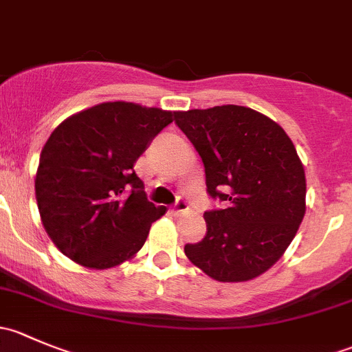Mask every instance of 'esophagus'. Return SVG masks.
<instances>
[{"label":"esophagus","mask_w":352,"mask_h":352,"mask_svg":"<svg viewBox=\"0 0 352 352\" xmlns=\"http://www.w3.org/2000/svg\"><path fill=\"white\" fill-rule=\"evenodd\" d=\"M186 211H189V204H187L186 199L179 197V199H177L175 204L172 206V212H175V214H180V212H186Z\"/></svg>","instance_id":"1"}]
</instances>
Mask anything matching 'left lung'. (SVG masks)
<instances>
[{
	"label": "left lung",
	"mask_w": 352,
	"mask_h": 352,
	"mask_svg": "<svg viewBox=\"0 0 352 352\" xmlns=\"http://www.w3.org/2000/svg\"><path fill=\"white\" fill-rule=\"evenodd\" d=\"M206 168L211 197L206 235L184 247L219 283H243L271 269L293 242L307 211V179L293 141L278 122L242 105L175 112Z\"/></svg>",
	"instance_id": "left-lung-1"
}]
</instances>
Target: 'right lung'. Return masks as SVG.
<instances>
[{
  "instance_id": "obj_1",
  "label": "right lung",
  "mask_w": 352,
  "mask_h": 352,
  "mask_svg": "<svg viewBox=\"0 0 352 352\" xmlns=\"http://www.w3.org/2000/svg\"><path fill=\"white\" fill-rule=\"evenodd\" d=\"M173 119L170 110L104 102L52 131L38 160L35 199L49 239L67 258L102 271L141 250L166 208L148 201L133 166Z\"/></svg>"
}]
</instances>
